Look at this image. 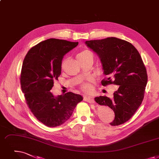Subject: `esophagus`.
Instances as JSON below:
<instances>
[{"mask_svg":"<svg viewBox=\"0 0 159 159\" xmlns=\"http://www.w3.org/2000/svg\"><path fill=\"white\" fill-rule=\"evenodd\" d=\"M84 101H87L89 103H92V104H95V101L93 98H90V97H87V96H84Z\"/></svg>","mask_w":159,"mask_h":159,"instance_id":"1","label":"esophagus"}]
</instances>
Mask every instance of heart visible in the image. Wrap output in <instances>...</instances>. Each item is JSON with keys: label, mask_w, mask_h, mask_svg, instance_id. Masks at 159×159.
I'll return each instance as SVG.
<instances>
[{"label": "heart", "mask_w": 159, "mask_h": 159, "mask_svg": "<svg viewBox=\"0 0 159 159\" xmlns=\"http://www.w3.org/2000/svg\"><path fill=\"white\" fill-rule=\"evenodd\" d=\"M93 58V54L92 52L87 49L85 50H82L80 51L78 54H77V59H83L86 58ZM66 58L63 59V60L61 61V69H63L64 67V66L66 62ZM94 82V80L92 78H89L86 79V80H84L81 82L80 85V88L82 92H84L85 93H90L93 90V83Z\"/></svg>", "instance_id": "heart-1"}]
</instances>
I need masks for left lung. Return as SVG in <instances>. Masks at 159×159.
Wrapping results in <instances>:
<instances>
[{"label":"left lung","instance_id":"1","mask_svg":"<svg viewBox=\"0 0 159 159\" xmlns=\"http://www.w3.org/2000/svg\"><path fill=\"white\" fill-rule=\"evenodd\" d=\"M86 44L101 59L107 75L102 85L119 86L113 98L99 96L95 101L111 108L115 118L110 124L120 125L129 120L142 104L148 82L146 68L139 51L125 40L110 37L86 41Z\"/></svg>","mask_w":159,"mask_h":159}]
</instances>
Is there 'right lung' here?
Here are the masks:
<instances>
[{"mask_svg": "<svg viewBox=\"0 0 159 159\" xmlns=\"http://www.w3.org/2000/svg\"><path fill=\"white\" fill-rule=\"evenodd\" d=\"M79 42L51 38L34 46L24 58L20 87L26 104L37 120L49 127L62 125L83 98L72 92L54 97L51 89L61 74L64 55Z\"/></svg>", "mask_w": 159, "mask_h": 159, "instance_id": "obj_1", "label": "right lung"}]
</instances>
